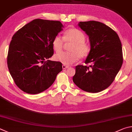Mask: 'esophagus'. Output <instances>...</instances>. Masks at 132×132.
I'll list each match as a JSON object with an SVG mask.
<instances>
[{
  "label": "esophagus",
  "instance_id": "1",
  "mask_svg": "<svg viewBox=\"0 0 132 132\" xmlns=\"http://www.w3.org/2000/svg\"><path fill=\"white\" fill-rule=\"evenodd\" d=\"M62 68L64 69V70H66V69L68 68L69 67H68V66H67V65H62Z\"/></svg>",
  "mask_w": 132,
  "mask_h": 132
}]
</instances>
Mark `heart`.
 <instances>
[{"mask_svg": "<svg viewBox=\"0 0 132 132\" xmlns=\"http://www.w3.org/2000/svg\"><path fill=\"white\" fill-rule=\"evenodd\" d=\"M86 36L80 30L70 28L65 32L64 39L61 36H55L53 40L52 46L55 52H61L64 46V40L67 43H71L69 53H60L54 55V59L64 65H70L79 59L87 57L91 51V46L85 41Z\"/></svg>", "mask_w": 132, "mask_h": 132, "instance_id": "b5f03b06", "label": "heart"}]
</instances>
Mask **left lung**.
Wrapping results in <instances>:
<instances>
[{"mask_svg": "<svg viewBox=\"0 0 132 132\" xmlns=\"http://www.w3.org/2000/svg\"><path fill=\"white\" fill-rule=\"evenodd\" d=\"M79 27L89 36L91 51L85 63L76 66L72 80L85 92L98 93L109 87L123 63L121 42L114 30L96 21L79 22Z\"/></svg>", "mask_w": 132, "mask_h": 132, "instance_id": "1", "label": "left lung"}]
</instances>
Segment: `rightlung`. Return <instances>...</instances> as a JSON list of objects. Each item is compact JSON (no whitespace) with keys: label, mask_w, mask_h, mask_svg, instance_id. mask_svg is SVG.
Returning <instances> with one entry per match:
<instances>
[{"label":"right lung","mask_w":132,"mask_h":132,"mask_svg":"<svg viewBox=\"0 0 132 132\" xmlns=\"http://www.w3.org/2000/svg\"><path fill=\"white\" fill-rule=\"evenodd\" d=\"M59 21L32 20L15 32L9 45L7 66L15 85L28 94L46 90L62 70V63L48 60L52 42L62 30Z\"/></svg>","instance_id":"right-lung-1"}]
</instances>
